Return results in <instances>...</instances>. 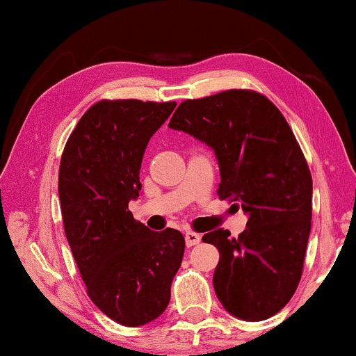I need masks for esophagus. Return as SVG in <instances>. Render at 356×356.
<instances>
[{"instance_id": "34e87169", "label": "esophagus", "mask_w": 356, "mask_h": 356, "mask_svg": "<svg viewBox=\"0 0 356 356\" xmlns=\"http://www.w3.org/2000/svg\"><path fill=\"white\" fill-rule=\"evenodd\" d=\"M184 241H186L188 248L194 246L201 241V235H199V233H194V232H186V235H184Z\"/></svg>"}]
</instances>
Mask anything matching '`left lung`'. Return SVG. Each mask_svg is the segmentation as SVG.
Returning a JSON list of instances; mask_svg holds the SVG:
<instances>
[{
  "label": "left lung",
  "mask_w": 356,
  "mask_h": 356,
  "mask_svg": "<svg viewBox=\"0 0 356 356\" xmlns=\"http://www.w3.org/2000/svg\"><path fill=\"white\" fill-rule=\"evenodd\" d=\"M168 128L216 152L218 197L248 216L238 238L223 228L202 236L220 252L217 298L243 321L277 314L300 284L313 213V179L293 131L267 97L243 89L184 100Z\"/></svg>",
  "instance_id": "8db88e82"
}]
</instances>
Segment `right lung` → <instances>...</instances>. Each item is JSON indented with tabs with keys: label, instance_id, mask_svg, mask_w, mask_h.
Here are the masks:
<instances>
[{
	"label": "right lung",
	"instance_id": "right-lung-1",
	"mask_svg": "<svg viewBox=\"0 0 356 356\" xmlns=\"http://www.w3.org/2000/svg\"><path fill=\"white\" fill-rule=\"evenodd\" d=\"M175 102L102 100L82 115L65 145L58 194L65 233L87 295L118 324L138 327L170 303L184 238L149 230L128 209L139 196L149 140Z\"/></svg>",
	"mask_w": 356,
	"mask_h": 356
}]
</instances>
